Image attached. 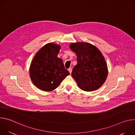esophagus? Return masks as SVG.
I'll list each match as a JSON object with an SVG mask.
<instances>
[{"instance_id":"esophagus-1","label":"esophagus","mask_w":135,"mask_h":135,"mask_svg":"<svg viewBox=\"0 0 135 135\" xmlns=\"http://www.w3.org/2000/svg\"><path fill=\"white\" fill-rule=\"evenodd\" d=\"M68 70V71H69V73H70V74H71V71H72V69H71V68H69Z\"/></svg>"}]
</instances>
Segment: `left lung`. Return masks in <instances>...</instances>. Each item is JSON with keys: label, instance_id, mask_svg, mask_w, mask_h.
I'll return each instance as SVG.
<instances>
[{"label": "left lung", "instance_id": "left-lung-1", "mask_svg": "<svg viewBox=\"0 0 135 135\" xmlns=\"http://www.w3.org/2000/svg\"><path fill=\"white\" fill-rule=\"evenodd\" d=\"M69 47L77 56L78 64L74 66L71 76L79 87L88 92L101 87L106 80L108 68L100 51L86 42L73 43Z\"/></svg>", "mask_w": 135, "mask_h": 135}]
</instances>
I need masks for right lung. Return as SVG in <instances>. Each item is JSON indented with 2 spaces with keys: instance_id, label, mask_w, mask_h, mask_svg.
Wrapping results in <instances>:
<instances>
[{
  "instance_id": "obj_1",
  "label": "right lung",
  "mask_w": 135,
  "mask_h": 135,
  "mask_svg": "<svg viewBox=\"0 0 135 135\" xmlns=\"http://www.w3.org/2000/svg\"><path fill=\"white\" fill-rule=\"evenodd\" d=\"M60 49V45L47 43L38 50L32 60L30 78L32 83L42 91L55 90L69 75L62 60L57 57Z\"/></svg>"
}]
</instances>
